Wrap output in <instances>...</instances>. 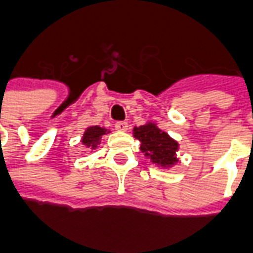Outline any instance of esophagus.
<instances>
[{
	"instance_id": "obj_1",
	"label": "esophagus",
	"mask_w": 253,
	"mask_h": 253,
	"mask_svg": "<svg viewBox=\"0 0 253 253\" xmlns=\"http://www.w3.org/2000/svg\"><path fill=\"white\" fill-rule=\"evenodd\" d=\"M116 130H119V132H126V129H128V123L126 121H117L115 124Z\"/></svg>"
}]
</instances>
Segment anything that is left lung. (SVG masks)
<instances>
[{"label":"left lung","mask_w":253,"mask_h":253,"mask_svg":"<svg viewBox=\"0 0 253 253\" xmlns=\"http://www.w3.org/2000/svg\"><path fill=\"white\" fill-rule=\"evenodd\" d=\"M133 134L141 142V152L151 159L153 164L160 167H172L177 161L176 151L178 144L155 124L136 126L133 129Z\"/></svg>","instance_id":"obj_1"}]
</instances>
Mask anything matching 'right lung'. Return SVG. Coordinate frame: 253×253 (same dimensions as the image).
Returning <instances> with one entry per match:
<instances>
[{"instance_id": "right-lung-1", "label": "right lung", "mask_w": 253, "mask_h": 253, "mask_svg": "<svg viewBox=\"0 0 253 253\" xmlns=\"http://www.w3.org/2000/svg\"><path fill=\"white\" fill-rule=\"evenodd\" d=\"M105 129L100 128V126H89L83 137V144L89 149H96L97 145L100 144V138L102 134H105Z\"/></svg>"}]
</instances>
